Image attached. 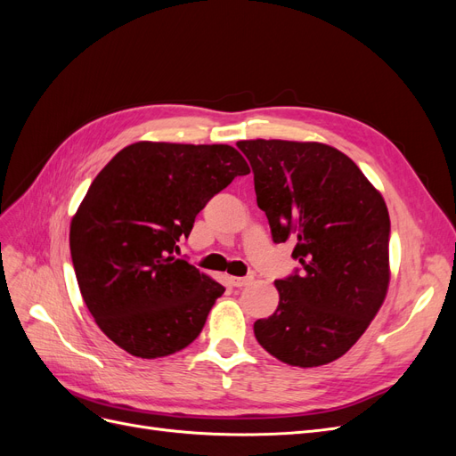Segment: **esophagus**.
Wrapping results in <instances>:
<instances>
[{
    "mask_svg": "<svg viewBox=\"0 0 456 456\" xmlns=\"http://www.w3.org/2000/svg\"><path fill=\"white\" fill-rule=\"evenodd\" d=\"M230 281H232L233 287H245L247 283L253 281V278H251V275H245V278H232Z\"/></svg>",
    "mask_w": 456,
    "mask_h": 456,
    "instance_id": "34e87169",
    "label": "esophagus"
}]
</instances>
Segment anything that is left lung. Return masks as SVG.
Here are the masks:
<instances>
[{
  "label": "left lung",
  "mask_w": 456,
  "mask_h": 456,
  "mask_svg": "<svg viewBox=\"0 0 456 456\" xmlns=\"http://www.w3.org/2000/svg\"><path fill=\"white\" fill-rule=\"evenodd\" d=\"M238 148L253 167L273 241L295 240L302 268L275 281L278 310L255 322V337L287 365H327L360 340L388 293V207L329 144L256 139Z\"/></svg>",
  "instance_id": "8db88e82"
}]
</instances>
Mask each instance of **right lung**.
Masks as SVG:
<instances>
[{"label":"right lung","instance_id":"add662e5","mask_svg":"<svg viewBox=\"0 0 456 456\" xmlns=\"http://www.w3.org/2000/svg\"><path fill=\"white\" fill-rule=\"evenodd\" d=\"M251 173L228 144H129L96 175L70 223L81 297L102 333L142 360L194 342L224 287L176 258L196 215Z\"/></svg>","mask_w":456,"mask_h":456}]
</instances>
